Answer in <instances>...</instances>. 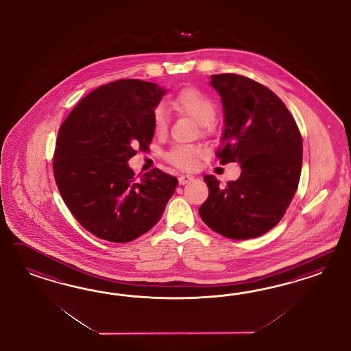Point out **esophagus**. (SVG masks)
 I'll use <instances>...</instances> for the list:
<instances>
[{
    "label": "esophagus",
    "instance_id": "1",
    "mask_svg": "<svg viewBox=\"0 0 351 351\" xmlns=\"http://www.w3.org/2000/svg\"><path fill=\"white\" fill-rule=\"evenodd\" d=\"M193 179H194V178H193L191 175H180V176H179V184H180V185H185V184H188V182L193 180Z\"/></svg>",
    "mask_w": 351,
    "mask_h": 351
}]
</instances>
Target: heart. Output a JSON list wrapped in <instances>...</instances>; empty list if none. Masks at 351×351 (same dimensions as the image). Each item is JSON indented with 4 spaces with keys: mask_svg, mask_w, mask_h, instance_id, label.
I'll return each instance as SVG.
<instances>
[{
    "mask_svg": "<svg viewBox=\"0 0 351 351\" xmlns=\"http://www.w3.org/2000/svg\"><path fill=\"white\" fill-rule=\"evenodd\" d=\"M171 106L176 110L184 112L194 118L203 128H207L216 118V106L208 96L199 90L188 87L182 88L171 100ZM153 128L157 134H163L169 125L167 108L160 104L156 106L152 114ZM203 154V149L191 144H176L166 153V160L182 170H191L197 166V162Z\"/></svg>",
    "mask_w": 351,
    "mask_h": 351,
    "instance_id": "1",
    "label": "heart"
}]
</instances>
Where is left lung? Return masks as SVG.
I'll return each mask as SVG.
<instances>
[{
	"label": "left lung",
	"instance_id": "1",
	"mask_svg": "<svg viewBox=\"0 0 351 351\" xmlns=\"http://www.w3.org/2000/svg\"><path fill=\"white\" fill-rule=\"evenodd\" d=\"M210 85L223 109L217 160L241 163L242 172L225 188L206 175L210 193L199 215L216 233L251 239L280 221L298 191L302 138L287 106L265 86L233 73L211 75Z\"/></svg>",
	"mask_w": 351,
	"mask_h": 351
}]
</instances>
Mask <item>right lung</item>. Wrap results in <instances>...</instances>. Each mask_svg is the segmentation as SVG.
I'll list each match as a JSON object with an SVG mask.
<instances>
[{
    "instance_id": "add662e5",
    "label": "right lung",
    "mask_w": 351,
    "mask_h": 351,
    "mask_svg": "<svg viewBox=\"0 0 351 351\" xmlns=\"http://www.w3.org/2000/svg\"><path fill=\"white\" fill-rule=\"evenodd\" d=\"M166 88L118 80L85 96L59 128L53 175L77 221L100 239L125 243L160 221L178 179L153 169L134 179L128 160L154 136L152 114Z\"/></svg>"
}]
</instances>
